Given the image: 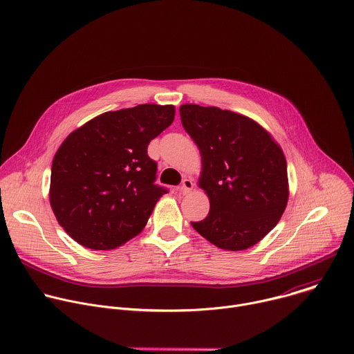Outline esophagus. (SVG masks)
<instances>
[{
	"instance_id": "1",
	"label": "esophagus",
	"mask_w": 354,
	"mask_h": 354,
	"mask_svg": "<svg viewBox=\"0 0 354 354\" xmlns=\"http://www.w3.org/2000/svg\"><path fill=\"white\" fill-rule=\"evenodd\" d=\"M179 190H180V193H182V194H187V193H190V192L193 190V182H192V179L185 178V179L182 180V186L179 187Z\"/></svg>"
}]
</instances>
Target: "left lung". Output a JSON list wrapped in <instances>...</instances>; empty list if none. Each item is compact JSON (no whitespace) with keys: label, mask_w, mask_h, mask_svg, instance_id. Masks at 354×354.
<instances>
[{"label":"left lung","mask_w":354,"mask_h":354,"mask_svg":"<svg viewBox=\"0 0 354 354\" xmlns=\"http://www.w3.org/2000/svg\"><path fill=\"white\" fill-rule=\"evenodd\" d=\"M182 126L201 156L198 186L210 212L192 227L225 250H243L263 239L288 201L281 147L259 123L216 106L185 104Z\"/></svg>","instance_id":"8db88e82"}]
</instances>
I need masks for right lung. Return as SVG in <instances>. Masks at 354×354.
Here are the masks:
<instances>
[{"label":"right lung","mask_w":354,"mask_h":354,"mask_svg":"<svg viewBox=\"0 0 354 354\" xmlns=\"http://www.w3.org/2000/svg\"><path fill=\"white\" fill-rule=\"evenodd\" d=\"M175 119L174 105L105 112L67 136L52 164L50 206L66 232L93 250L115 249L145 227L167 193L154 185L149 141Z\"/></svg>","instance_id":"1"}]
</instances>
